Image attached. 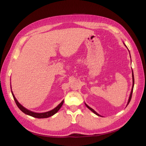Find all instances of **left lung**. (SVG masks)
Wrapping results in <instances>:
<instances>
[{
	"label": "left lung",
	"mask_w": 146,
	"mask_h": 146,
	"mask_svg": "<svg viewBox=\"0 0 146 146\" xmlns=\"http://www.w3.org/2000/svg\"><path fill=\"white\" fill-rule=\"evenodd\" d=\"M127 47V46H126ZM132 76H133V87H132V89H131V94H130V96H129V99H128V103H127V106H128V105L129 104V103L130 102V101H131V98H132V94H133V88H134V74H133V69H132ZM85 105H86V106L90 110H92V112L94 113H95L96 115H97L98 116H102L101 115H100L99 114H98V113H97L96 111L94 110H93L92 108H91L90 107H89L86 103H85Z\"/></svg>",
	"instance_id": "left-lung-1"
}]
</instances>
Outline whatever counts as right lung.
<instances>
[{
    "label": "right lung",
    "instance_id": "right-lung-1",
    "mask_svg": "<svg viewBox=\"0 0 146 146\" xmlns=\"http://www.w3.org/2000/svg\"><path fill=\"white\" fill-rule=\"evenodd\" d=\"M11 92H12V94L13 96V99H14V100H15V102L17 104V106L18 107V108L24 113H25L28 115L34 117H37V118H47V117H48L53 116V115H54L55 113L58 112V110L60 109V108L62 107V105H63V103H64V100H62V102L59 104V105L57 107H56L54 109H52V110H50V111H48V112H44V113H36V112H32V111L28 110L26 108H25L24 107H23L18 102V100L15 98L14 94H13V92H12V90H11Z\"/></svg>",
    "mask_w": 146,
    "mask_h": 146
}]
</instances>
